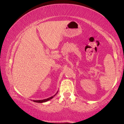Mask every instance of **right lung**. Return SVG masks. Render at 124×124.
<instances>
[{
  "instance_id": "add662e5",
  "label": "right lung",
  "mask_w": 124,
  "mask_h": 124,
  "mask_svg": "<svg viewBox=\"0 0 124 124\" xmlns=\"http://www.w3.org/2000/svg\"><path fill=\"white\" fill-rule=\"evenodd\" d=\"M57 93V92L56 93V94ZM56 94L54 95V96H51V97L47 98V99H43V100H37V101H35V100H33V101H34V102H36V103H44V102H46V101H50V99H51L53 98L54 96H55L56 95Z\"/></svg>"
}]
</instances>
